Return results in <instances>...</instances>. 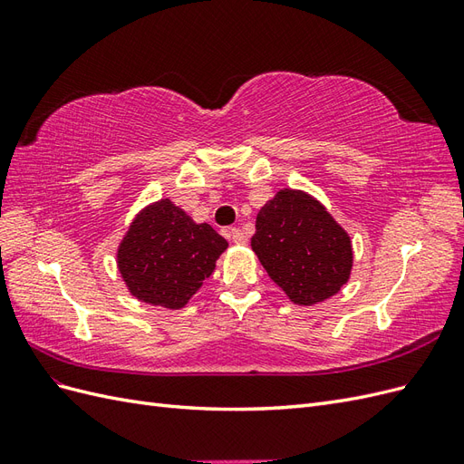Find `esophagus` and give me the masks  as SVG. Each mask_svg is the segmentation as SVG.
<instances>
[{"instance_id": "obj_1", "label": "esophagus", "mask_w": 464, "mask_h": 464, "mask_svg": "<svg viewBox=\"0 0 464 464\" xmlns=\"http://www.w3.org/2000/svg\"><path fill=\"white\" fill-rule=\"evenodd\" d=\"M230 240L234 244H237V246H244L247 242V237H246V234L240 228H232L230 230Z\"/></svg>"}]
</instances>
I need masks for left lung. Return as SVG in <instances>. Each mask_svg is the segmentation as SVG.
<instances>
[{
    "instance_id": "obj_1",
    "label": "left lung",
    "mask_w": 464,
    "mask_h": 464,
    "mask_svg": "<svg viewBox=\"0 0 464 464\" xmlns=\"http://www.w3.org/2000/svg\"><path fill=\"white\" fill-rule=\"evenodd\" d=\"M256 251L290 302L314 305L344 286L353 271V242L310 193L280 189L257 213Z\"/></svg>"
}]
</instances>
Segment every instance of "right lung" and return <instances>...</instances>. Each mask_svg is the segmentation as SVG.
<instances>
[{
  "mask_svg": "<svg viewBox=\"0 0 464 464\" xmlns=\"http://www.w3.org/2000/svg\"><path fill=\"white\" fill-rule=\"evenodd\" d=\"M228 242L170 199L139 213L118 247V271L139 302L179 310L215 271Z\"/></svg>",
  "mask_w": 464,
  "mask_h": 464,
  "instance_id": "right-lung-1",
  "label": "right lung"
}]
</instances>
